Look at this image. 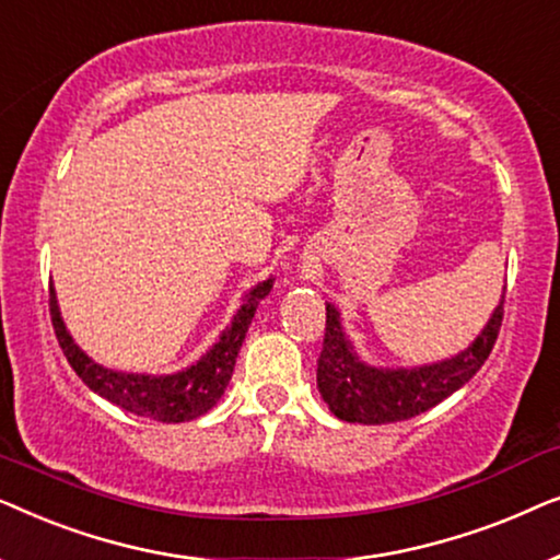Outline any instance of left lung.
I'll use <instances>...</instances> for the list:
<instances>
[{"mask_svg":"<svg viewBox=\"0 0 560 560\" xmlns=\"http://www.w3.org/2000/svg\"><path fill=\"white\" fill-rule=\"evenodd\" d=\"M504 295L471 347L443 362L412 370H380L364 364L347 339L339 311L326 303L324 349L318 357V393L336 418L347 423L382 425L416 418L446 400L481 370L500 334Z\"/></svg>","mask_w":560,"mask_h":560,"instance_id":"left-lung-1","label":"left lung"}]
</instances>
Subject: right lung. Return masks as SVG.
Instances as JSON below:
<instances>
[{"label":"right lung","instance_id":"obj_1","mask_svg":"<svg viewBox=\"0 0 560 560\" xmlns=\"http://www.w3.org/2000/svg\"><path fill=\"white\" fill-rule=\"evenodd\" d=\"M272 278L259 282L244 295V303L236 311L232 324L219 336V341L190 364L188 370L165 374V377H152V374H127L114 372L96 364L94 359L83 354L79 343L66 331L63 318H60L56 290L50 285V320L56 328V339L63 349L68 364L73 372L86 382L89 389L106 400L119 405L121 410L135 412V416L158 420V423H186L203 412H209L232 380L236 354H240L244 336L255 318V311L265 295H270Z\"/></svg>","mask_w":560,"mask_h":560}]
</instances>
